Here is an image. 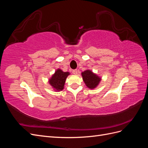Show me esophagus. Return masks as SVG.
<instances>
[{
  "label": "esophagus",
  "instance_id": "34e87169",
  "mask_svg": "<svg viewBox=\"0 0 148 148\" xmlns=\"http://www.w3.org/2000/svg\"><path fill=\"white\" fill-rule=\"evenodd\" d=\"M72 73L75 75H77V74H78V70H73L72 71Z\"/></svg>",
  "mask_w": 148,
  "mask_h": 148
}]
</instances>
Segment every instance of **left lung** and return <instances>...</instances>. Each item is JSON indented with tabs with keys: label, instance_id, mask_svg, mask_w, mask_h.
<instances>
[{
	"label": "left lung",
	"instance_id": "obj_1",
	"mask_svg": "<svg viewBox=\"0 0 148 148\" xmlns=\"http://www.w3.org/2000/svg\"><path fill=\"white\" fill-rule=\"evenodd\" d=\"M83 79L86 86L89 89L95 88L99 83L101 78L90 70H86L82 73Z\"/></svg>",
	"mask_w": 148,
	"mask_h": 148
}]
</instances>
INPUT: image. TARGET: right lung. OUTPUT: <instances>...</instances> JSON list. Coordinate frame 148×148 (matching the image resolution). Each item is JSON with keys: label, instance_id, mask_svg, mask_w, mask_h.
Wrapping results in <instances>:
<instances>
[{"label": "right lung", "instance_id": "add662e5", "mask_svg": "<svg viewBox=\"0 0 148 148\" xmlns=\"http://www.w3.org/2000/svg\"><path fill=\"white\" fill-rule=\"evenodd\" d=\"M69 75V72H64L60 69H57L49 79V83L56 91H62L64 89L65 79Z\"/></svg>", "mask_w": 148, "mask_h": 148}]
</instances>
